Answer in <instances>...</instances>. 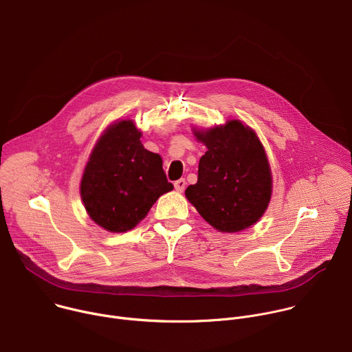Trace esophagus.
Listing matches in <instances>:
<instances>
[{"label": "esophagus", "mask_w": 352, "mask_h": 352, "mask_svg": "<svg viewBox=\"0 0 352 352\" xmlns=\"http://www.w3.org/2000/svg\"><path fill=\"white\" fill-rule=\"evenodd\" d=\"M185 185H186V181H185L184 178H181V179H178V181L174 182V186H175V189H177L178 192H182V190L185 189Z\"/></svg>", "instance_id": "34e87169"}]
</instances>
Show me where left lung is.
I'll use <instances>...</instances> for the list:
<instances>
[{
  "label": "left lung",
  "instance_id": "obj_1",
  "mask_svg": "<svg viewBox=\"0 0 352 352\" xmlns=\"http://www.w3.org/2000/svg\"><path fill=\"white\" fill-rule=\"evenodd\" d=\"M207 146L197 182L185 190L199 214L221 232H239L256 223L268 207L272 178L265 151L253 130L230 120L195 131Z\"/></svg>",
  "mask_w": 352,
  "mask_h": 352
}]
</instances>
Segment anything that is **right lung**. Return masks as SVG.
Wrapping results in <instances>:
<instances>
[{
	"label": "right lung",
	"instance_id": "obj_1",
	"mask_svg": "<svg viewBox=\"0 0 352 352\" xmlns=\"http://www.w3.org/2000/svg\"><path fill=\"white\" fill-rule=\"evenodd\" d=\"M140 138L131 120L111 124L85 166L81 199L89 217L106 230L133 229L155 201L174 188L162 157L146 151Z\"/></svg>",
	"mask_w": 352,
	"mask_h": 352
}]
</instances>
